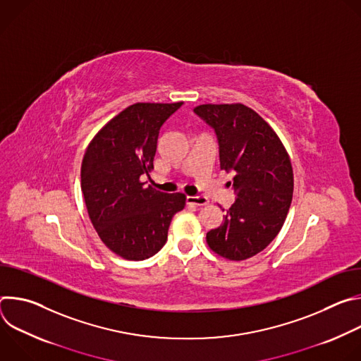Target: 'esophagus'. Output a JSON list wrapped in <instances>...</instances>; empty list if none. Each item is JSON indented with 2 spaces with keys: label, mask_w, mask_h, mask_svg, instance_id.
<instances>
[{
  "label": "esophagus",
  "mask_w": 361,
  "mask_h": 361,
  "mask_svg": "<svg viewBox=\"0 0 361 361\" xmlns=\"http://www.w3.org/2000/svg\"><path fill=\"white\" fill-rule=\"evenodd\" d=\"M187 204H192V205H197V207H202V205L209 204V198L198 197V195H188L187 197Z\"/></svg>",
  "instance_id": "esophagus-1"
}]
</instances>
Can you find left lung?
Masks as SVG:
<instances>
[{
    "label": "left lung",
    "instance_id": "left-lung-1",
    "mask_svg": "<svg viewBox=\"0 0 361 361\" xmlns=\"http://www.w3.org/2000/svg\"><path fill=\"white\" fill-rule=\"evenodd\" d=\"M194 113L214 128L220 167L233 174L237 198L209 247L227 260H247L281 230L293 200V167L276 131L244 104H202Z\"/></svg>",
    "mask_w": 361,
    "mask_h": 361
}]
</instances>
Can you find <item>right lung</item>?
<instances>
[{
	"label": "right lung",
	"instance_id": "1",
	"mask_svg": "<svg viewBox=\"0 0 361 361\" xmlns=\"http://www.w3.org/2000/svg\"><path fill=\"white\" fill-rule=\"evenodd\" d=\"M183 102H137L102 127L88 144L81 164V190L90 220L101 241L126 260L140 262L167 241L181 192L144 187L154 169L161 126Z\"/></svg>",
	"mask_w": 361,
	"mask_h": 361
}]
</instances>
